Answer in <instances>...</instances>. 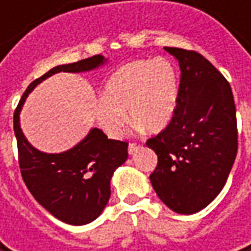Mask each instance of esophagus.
Returning <instances> with one entry per match:
<instances>
[{
	"label": "esophagus",
	"instance_id": "1",
	"mask_svg": "<svg viewBox=\"0 0 251 251\" xmlns=\"http://www.w3.org/2000/svg\"><path fill=\"white\" fill-rule=\"evenodd\" d=\"M138 150H140V145L135 144V142H131L130 145H128V153H130V155H134Z\"/></svg>",
	"mask_w": 251,
	"mask_h": 251
}]
</instances>
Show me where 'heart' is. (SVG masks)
Here are the masks:
<instances>
[{
    "mask_svg": "<svg viewBox=\"0 0 251 251\" xmlns=\"http://www.w3.org/2000/svg\"><path fill=\"white\" fill-rule=\"evenodd\" d=\"M180 81L176 67L166 58L137 60L120 67L107 81L96 104V120L107 135L119 138L131 120L141 130H165L177 107Z\"/></svg>",
    "mask_w": 251,
    "mask_h": 251,
    "instance_id": "b5f03b06",
    "label": "heart"
}]
</instances>
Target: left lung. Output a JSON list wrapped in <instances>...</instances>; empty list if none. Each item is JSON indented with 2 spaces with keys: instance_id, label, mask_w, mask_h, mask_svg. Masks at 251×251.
Wrapping results in <instances>:
<instances>
[{
  "instance_id": "obj_1",
  "label": "left lung",
  "mask_w": 251,
  "mask_h": 251,
  "mask_svg": "<svg viewBox=\"0 0 251 251\" xmlns=\"http://www.w3.org/2000/svg\"><path fill=\"white\" fill-rule=\"evenodd\" d=\"M180 65V93L169 126L147 145L158 155L150 176L162 202L196 214L226 183L237 153L236 107L230 85L197 51L165 47Z\"/></svg>"
}]
</instances>
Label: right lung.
<instances>
[{"instance_id": "add662e5", "label": "right lung", "mask_w": 251, "mask_h": 251, "mask_svg": "<svg viewBox=\"0 0 251 251\" xmlns=\"http://www.w3.org/2000/svg\"><path fill=\"white\" fill-rule=\"evenodd\" d=\"M106 63L103 55H93L78 63L57 65L27 86L14 113L19 168L26 187L36 201L53 217L70 225H86L101 214L110 198V178L128 158V144L109 140L99 128L71 150L46 153L36 150L21 130L19 113L36 85L57 73H86Z\"/></svg>"}]
</instances>
